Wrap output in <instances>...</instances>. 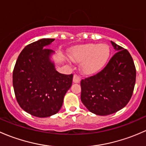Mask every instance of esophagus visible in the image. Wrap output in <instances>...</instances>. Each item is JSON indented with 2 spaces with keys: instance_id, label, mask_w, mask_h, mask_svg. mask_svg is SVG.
<instances>
[{
  "instance_id": "obj_1",
  "label": "esophagus",
  "mask_w": 146,
  "mask_h": 146,
  "mask_svg": "<svg viewBox=\"0 0 146 146\" xmlns=\"http://www.w3.org/2000/svg\"><path fill=\"white\" fill-rule=\"evenodd\" d=\"M73 82H74V83H79V82H80V77H79L78 76H77V75L75 74L74 76H73Z\"/></svg>"
}]
</instances>
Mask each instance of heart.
Listing matches in <instances>:
<instances>
[{
	"label": "heart",
	"instance_id": "1",
	"mask_svg": "<svg viewBox=\"0 0 146 146\" xmlns=\"http://www.w3.org/2000/svg\"><path fill=\"white\" fill-rule=\"evenodd\" d=\"M71 58L82 62L81 70L85 75H94L101 71L110 56V48L106 44H87L76 47L70 53Z\"/></svg>",
	"mask_w": 146,
	"mask_h": 146
}]
</instances>
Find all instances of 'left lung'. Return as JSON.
<instances>
[{
	"label": "left lung",
	"mask_w": 146,
	"mask_h": 146,
	"mask_svg": "<svg viewBox=\"0 0 146 146\" xmlns=\"http://www.w3.org/2000/svg\"><path fill=\"white\" fill-rule=\"evenodd\" d=\"M116 51L103 70L83 79L82 102L93 114L106 116L114 114L128 104L134 89L136 70L129 51L111 42Z\"/></svg>",
	"instance_id": "obj_1"
}]
</instances>
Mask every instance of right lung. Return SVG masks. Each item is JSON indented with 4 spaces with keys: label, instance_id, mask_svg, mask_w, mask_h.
<instances>
[{
    "label": "right lung",
    "instance_id": "1",
    "mask_svg": "<svg viewBox=\"0 0 146 146\" xmlns=\"http://www.w3.org/2000/svg\"><path fill=\"white\" fill-rule=\"evenodd\" d=\"M55 39H42L25 47L13 73V85L19 105L36 117H48L62 107L73 74L58 73L50 59L54 51L46 46Z\"/></svg>",
    "mask_w": 146,
    "mask_h": 146
}]
</instances>
